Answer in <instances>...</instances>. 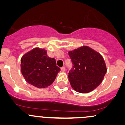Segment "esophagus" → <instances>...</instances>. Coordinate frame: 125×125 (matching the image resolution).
<instances>
[{
    "instance_id": "1",
    "label": "esophagus",
    "mask_w": 125,
    "mask_h": 125,
    "mask_svg": "<svg viewBox=\"0 0 125 125\" xmlns=\"http://www.w3.org/2000/svg\"><path fill=\"white\" fill-rule=\"evenodd\" d=\"M65 71H66V69H65V67H62V68H61V71L65 72Z\"/></svg>"
}]
</instances>
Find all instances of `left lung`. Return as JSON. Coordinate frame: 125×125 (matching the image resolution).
Masks as SVG:
<instances>
[{"instance_id": "obj_1", "label": "left lung", "mask_w": 125, "mask_h": 125, "mask_svg": "<svg viewBox=\"0 0 125 125\" xmlns=\"http://www.w3.org/2000/svg\"><path fill=\"white\" fill-rule=\"evenodd\" d=\"M73 68L69 80L73 90L81 94L93 91L102 83L107 73V66L102 55L86 45L69 51Z\"/></svg>"}]
</instances>
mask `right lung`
Returning <instances> with one entry per match:
<instances>
[{
	"label": "right lung",
	"instance_id": "obj_1",
	"mask_svg": "<svg viewBox=\"0 0 125 125\" xmlns=\"http://www.w3.org/2000/svg\"><path fill=\"white\" fill-rule=\"evenodd\" d=\"M20 66L25 80L39 89L52 84L60 71L55 59L48 57L45 48L39 47L33 48L22 56Z\"/></svg>",
	"mask_w": 125,
	"mask_h": 125
}]
</instances>
